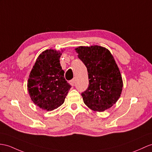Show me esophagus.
<instances>
[{
    "instance_id": "1",
    "label": "esophagus",
    "mask_w": 152,
    "mask_h": 152,
    "mask_svg": "<svg viewBox=\"0 0 152 152\" xmlns=\"http://www.w3.org/2000/svg\"><path fill=\"white\" fill-rule=\"evenodd\" d=\"M69 83H70V84L72 85V86H75V79H72V80H71L69 81Z\"/></svg>"
}]
</instances>
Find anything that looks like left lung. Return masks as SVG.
Returning a JSON list of instances; mask_svg holds the SVG:
<instances>
[{"mask_svg": "<svg viewBox=\"0 0 152 152\" xmlns=\"http://www.w3.org/2000/svg\"><path fill=\"white\" fill-rule=\"evenodd\" d=\"M86 66L89 85L81 95L88 108L103 112L119 99L123 80L119 68L108 50L99 46H80L75 49Z\"/></svg>", "mask_w": 152, "mask_h": 152, "instance_id": "8db88e82", "label": "left lung"}]
</instances>
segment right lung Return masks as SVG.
<instances>
[{
    "mask_svg": "<svg viewBox=\"0 0 152 152\" xmlns=\"http://www.w3.org/2000/svg\"><path fill=\"white\" fill-rule=\"evenodd\" d=\"M61 55V52L51 49L43 51L28 79V90L32 101L44 110L51 111L61 106L72 87L64 78Z\"/></svg>",
    "mask_w": 152,
    "mask_h": 152,
    "instance_id": "right-lung-1",
    "label": "right lung"
}]
</instances>
